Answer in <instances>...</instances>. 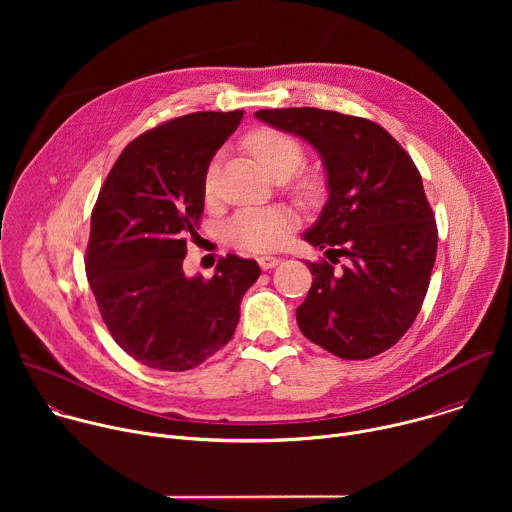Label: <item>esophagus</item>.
Instances as JSON below:
<instances>
[{
	"label": "esophagus",
	"mask_w": 512,
	"mask_h": 512,
	"mask_svg": "<svg viewBox=\"0 0 512 512\" xmlns=\"http://www.w3.org/2000/svg\"><path fill=\"white\" fill-rule=\"evenodd\" d=\"M257 263L261 265V269H273L275 265H279V257H273V255H261L259 259H257Z\"/></svg>",
	"instance_id": "obj_1"
}]
</instances>
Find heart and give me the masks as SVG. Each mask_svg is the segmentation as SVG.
I'll use <instances>...</instances> for the list:
<instances>
[{
  "label": "heart",
  "mask_w": 512,
  "mask_h": 512,
  "mask_svg": "<svg viewBox=\"0 0 512 512\" xmlns=\"http://www.w3.org/2000/svg\"><path fill=\"white\" fill-rule=\"evenodd\" d=\"M247 150L271 178H289L304 164V148L300 141L275 129H257L245 139ZM216 178V162L206 170V190H212ZM304 194L314 192V182L304 180L298 186ZM291 229V216L279 208H249L233 216L227 227L231 241L247 251L277 249Z\"/></svg>",
  "instance_id": "heart-1"
}]
</instances>
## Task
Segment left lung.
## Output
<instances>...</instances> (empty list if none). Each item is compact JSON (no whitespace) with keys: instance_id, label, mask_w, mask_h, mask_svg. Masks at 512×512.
Masks as SVG:
<instances>
[{"instance_id":"1","label":"left lung","mask_w":512,"mask_h":512,"mask_svg":"<svg viewBox=\"0 0 512 512\" xmlns=\"http://www.w3.org/2000/svg\"><path fill=\"white\" fill-rule=\"evenodd\" d=\"M255 117L314 145L328 178V200L304 235L328 261L308 263L314 281L296 312L302 334L346 360L389 350L421 310L437 253L419 170L369 119L314 107Z\"/></svg>"}]
</instances>
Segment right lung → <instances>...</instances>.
<instances>
[{
	"label": "right lung",
	"mask_w": 512,
	"mask_h": 512,
	"mask_svg": "<svg viewBox=\"0 0 512 512\" xmlns=\"http://www.w3.org/2000/svg\"><path fill=\"white\" fill-rule=\"evenodd\" d=\"M243 111H198L135 137L113 164L91 214L87 279L113 340L156 371H190L223 348L245 291L261 275L229 253L210 279L186 277L214 152Z\"/></svg>",
	"instance_id": "right-lung-1"
}]
</instances>
